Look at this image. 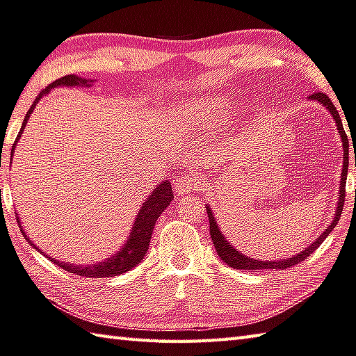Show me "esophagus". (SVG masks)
<instances>
[{"mask_svg": "<svg viewBox=\"0 0 356 356\" xmlns=\"http://www.w3.org/2000/svg\"><path fill=\"white\" fill-rule=\"evenodd\" d=\"M200 184V177L199 174H195V176H186V177H179L174 182V190H176L179 195H186V193L195 191L199 188Z\"/></svg>", "mask_w": 356, "mask_h": 356, "instance_id": "esophagus-1", "label": "esophagus"}]
</instances>
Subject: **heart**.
<instances>
[{
  "label": "heart",
  "mask_w": 356,
  "mask_h": 356,
  "mask_svg": "<svg viewBox=\"0 0 356 356\" xmlns=\"http://www.w3.org/2000/svg\"><path fill=\"white\" fill-rule=\"evenodd\" d=\"M216 107H218L216 101H197L195 104L188 106V108L185 111V116L188 120L207 121L211 118L213 113H215Z\"/></svg>",
  "instance_id": "1"
}]
</instances>
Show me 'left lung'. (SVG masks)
I'll return each instance as SVG.
<instances>
[{
	"mask_svg": "<svg viewBox=\"0 0 356 356\" xmlns=\"http://www.w3.org/2000/svg\"><path fill=\"white\" fill-rule=\"evenodd\" d=\"M309 98L319 101L321 104H324L328 108V111H330L332 116L336 121V127H338V132L341 135L342 147H344V168H342V172H341L339 200H338V209H336V215L333 218V222L328 225L324 234H322L312 245H308L305 250L300 252V254L294 255L293 258H285V260H282V261H258V260H254V258H249V257L243 255L241 252H238L236 249L232 248V245L227 241H225V238L222 236L221 230L218 229V225L215 222V216L211 215V210L209 209V207H207V213H209V221H210V236H211L213 245H215V249L218 252V255L221 257V260L224 263H227L230 268L257 270V269H286V268H291V266H296V264H299L300 261L305 260L307 257L312 255L313 252L318 249L322 243H324L325 238L330 235V232L336 227V224H338V221H339L341 213H342V207H344V199H346V182H347V168H348V138H347V134L344 131V127H342L341 116H339L338 111H336V107L333 106L332 99L322 92H316V93L309 96ZM355 166H356V157H355Z\"/></svg>",
	"mask_w": 356,
	"mask_h": 356,
	"instance_id": "1",
	"label": "left lung"
}]
</instances>
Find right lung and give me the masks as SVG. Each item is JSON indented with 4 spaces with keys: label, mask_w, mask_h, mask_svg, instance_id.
I'll return each mask as SVG.
<instances>
[{
    "label": "right lung",
    "mask_w": 356,
    "mask_h": 356,
    "mask_svg": "<svg viewBox=\"0 0 356 356\" xmlns=\"http://www.w3.org/2000/svg\"><path fill=\"white\" fill-rule=\"evenodd\" d=\"M87 82L88 81L82 79V77H77L74 74H68V76L59 77V79H56L53 83H49V87L42 90V92L38 93V96L35 98L34 104L31 106L28 113H26L24 120H23V126L20 129V132H18V135H17V140L20 138V135L23 134L26 121L29 120V115L32 113V111H34L37 102L40 101L42 96L47 95L51 88L59 87V86L76 87V86H81V83H82V86H88ZM90 82H92V81H90ZM14 149H15V143H14V146H12L10 157H12V154H14ZM171 200H174L171 184L166 182V180H165L163 184H160L157 188L152 191V195L147 197V200L143 204V207H141V210H140L138 216H137V221H135L134 229L131 232V238H129V241L124 245H122L120 252H116V254L112 258H108V260H106V261L93 264V266H92V264H90V266H73V264L60 263V261L54 260V258H49V257L48 258L54 264H57V266H60L62 269L68 270V273L81 275V277H96V279H99V277H113V275H118V274H124V273H127L129 269L137 266V264L141 260H143V257L146 255V252H147V248H149V241H151L154 225H156L159 216L161 215V211H163L166 207L170 205ZM17 222H18V225H20V219H18V218H17ZM20 229H22V225H20ZM22 234L24 235L23 230H22ZM26 240H29V238L26 236ZM32 245H34V244H32ZM34 248H35V245H34ZM42 254H43V252H42Z\"/></svg>",
    "instance_id": "add662e5"
}]
</instances>
